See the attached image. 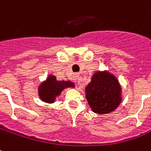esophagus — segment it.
Returning a JSON list of instances; mask_svg holds the SVG:
<instances>
[{"mask_svg": "<svg viewBox=\"0 0 151 151\" xmlns=\"http://www.w3.org/2000/svg\"><path fill=\"white\" fill-rule=\"evenodd\" d=\"M78 79H79V75L78 74H74L73 77V80L74 82H77L78 81Z\"/></svg>", "mask_w": 151, "mask_h": 151, "instance_id": "1", "label": "esophagus"}]
</instances>
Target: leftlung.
<instances>
[{"label":"left lung","mask_w":151,"mask_h":151,"mask_svg":"<svg viewBox=\"0 0 151 151\" xmlns=\"http://www.w3.org/2000/svg\"><path fill=\"white\" fill-rule=\"evenodd\" d=\"M86 98L95 113L104 115L115 111L122 101L119 80L109 71H96L86 86Z\"/></svg>","instance_id":"1"}]
</instances>
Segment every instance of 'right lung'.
<instances>
[{
  "label": "right lung",
  "mask_w": 151,
  "mask_h": 151,
  "mask_svg": "<svg viewBox=\"0 0 151 151\" xmlns=\"http://www.w3.org/2000/svg\"><path fill=\"white\" fill-rule=\"evenodd\" d=\"M75 85L70 81H58L53 74H49L38 87V93L40 100L45 103L53 104L58 96L65 88H74Z\"/></svg>",
  "instance_id": "obj_1"
}]
</instances>
